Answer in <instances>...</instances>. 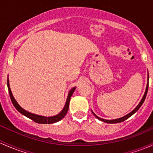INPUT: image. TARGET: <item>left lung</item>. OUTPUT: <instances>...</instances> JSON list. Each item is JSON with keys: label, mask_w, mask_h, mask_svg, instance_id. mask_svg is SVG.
<instances>
[{"label": "left lung", "mask_w": 153, "mask_h": 153, "mask_svg": "<svg viewBox=\"0 0 153 153\" xmlns=\"http://www.w3.org/2000/svg\"><path fill=\"white\" fill-rule=\"evenodd\" d=\"M147 80H148V81H149V74H148V75H147ZM148 81H147V87H146V90H145V94H144L143 97H142V100H141L140 102H139V105H137V107H136V108L134 109V110H132V111L130 113H128V115H125V116H123V117H120V118L115 119V120H105V119H102V118H101V117H99L97 115H95V114L91 111L92 113H93V115H94V116L97 117V118H98L99 120H102V121L105 122V123H120V122L124 121V120H126V119H128V117H130L132 115H134V114L135 113V112H137L139 108H140V107L142 106V104H143V102H145V98H146V96H147V91H148V85H149Z\"/></svg>", "instance_id": "left-lung-1"}]
</instances>
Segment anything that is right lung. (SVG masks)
I'll use <instances>...</instances> for the list:
<instances>
[{
  "label": "right lung",
  "instance_id": "right-lung-1",
  "mask_svg": "<svg viewBox=\"0 0 153 153\" xmlns=\"http://www.w3.org/2000/svg\"><path fill=\"white\" fill-rule=\"evenodd\" d=\"M7 86H8V93H9V96L10 98H11V102H12V104L14 105V106L15 107V108L19 111L20 113L24 115L25 116L27 117L28 118L31 119L33 120V121H35L36 123H43V124H50V123H56V122L59 121L60 120L63 118L66 115L67 112L68 111V108H69V103H70V98H71L72 95H73V92L75 91V87L72 88L71 90L70 91L68 94V97L67 98V101L66 103H65V107H64L63 110H62L58 115H55V116H52V117H45V116H41V115H36V114L31 113V112H29L26 110H25L24 109L22 108V107L19 106V104L17 103V102L15 100L14 96H13L12 93H11V88H10V85H9V80H8V78L7 79Z\"/></svg>",
  "mask_w": 153,
  "mask_h": 153
}]
</instances>
